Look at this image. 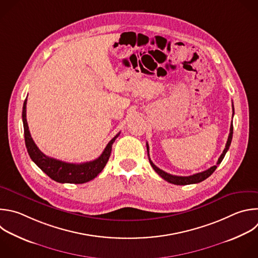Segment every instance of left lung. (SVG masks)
Wrapping results in <instances>:
<instances>
[{
	"mask_svg": "<svg viewBox=\"0 0 258 258\" xmlns=\"http://www.w3.org/2000/svg\"><path fill=\"white\" fill-rule=\"evenodd\" d=\"M232 107H233V114H234V106H233V103H232ZM232 138H233V122L231 123V126H230V134H229V137H228V141H227V144H226V147L222 153V155L220 156V158L218 159V162L216 165L212 166L211 168H209L208 170L206 171H203V172H200V173H197V174H194V175H190V176H176V175H172V174H169L167 172H165V171L161 170L160 168H158L150 159V156H149V145L147 143V152H148V156H149V162L151 164V166L153 167V169L156 171V172L163 178L165 179L166 181L172 183V184H176V185H186V184H194V183H199V182H202L204 181L205 179H207L208 177H210L213 173L214 171L217 169L218 165L221 164V162L223 161L227 151L229 150L230 148V145H231V142H232Z\"/></svg>",
	"mask_w": 258,
	"mask_h": 258,
	"instance_id": "left-lung-1",
	"label": "left lung"
}]
</instances>
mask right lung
Wrapping results in <instances>:
<instances>
[{
    "label": "right lung",
    "mask_w": 258,
    "mask_h": 258,
    "mask_svg": "<svg viewBox=\"0 0 258 258\" xmlns=\"http://www.w3.org/2000/svg\"><path fill=\"white\" fill-rule=\"evenodd\" d=\"M26 103H27V99H25L23 104L22 120H23V126H24L25 145L31 160L43 171L47 176H49L52 180L59 183L81 184V183L88 182L94 179L105 167L111 154L112 144L114 143L115 139L119 136L120 133H118L107 144L102 154L93 161L81 163V164L59 161L44 155L37 148L34 141L32 140L29 132V127L27 124V119H26Z\"/></svg>",
    "instance_id": "add662e5"
}]
</instances>
